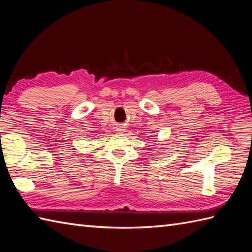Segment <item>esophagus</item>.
I'll list each match as a JSON object with an SVG mask.
<instances>
[{
	"instance_id": "1",
	"label": "esophagus",
	"mask_w": 252,
	"mask_h": 252,
	"mask_svg": "<svg viewBox=\"0 0 252 252\" xmlns=\"http://www.w3.org/2000/svg\"><path fill=\"white\" fill-rule=\"evenodd\" d=\"M117 131H119V132H123V131H125V126H121V125L117 126Z\"/></svg>"
}]
</instances>
